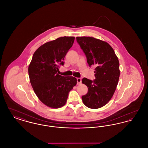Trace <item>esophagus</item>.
<instances>
[{"label": "esophagus", "mask_w": 148, "mask_h": 148, "mask_svg": "<svg viewBox=\"0 0 148 148\" xmlns=\"http://www.w3.org/2000/svg\"><path fill=\"white\" fill-rule=\"evenodd\" d=\"M77 85L80 84H81V83H82V79H81V78L78 77V78L77 79Z\"/></svg>", "instance_id": "34e87169"}]
</instances>
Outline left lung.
Instances as JSON below:
<instances>
[{"instance_id": "obj_1", "label": "left lung", "mask_w": 148, "mask_h": 148, "mask_svg": "<svg viewBox=\"0 0 148 148\" xmlns=\"http://www.w3.org/2000/svg\"><path fill=\"white\" fill-rule=\"evenodd\" d=\"M77 41L89 66L95 67V80L82 79V83L88 89L87 94L82 96V100L88 108L98 109L106 106L116 90L120 76L119 60L106 42L90 36H77Z\"/></svg>"}]
</instances>
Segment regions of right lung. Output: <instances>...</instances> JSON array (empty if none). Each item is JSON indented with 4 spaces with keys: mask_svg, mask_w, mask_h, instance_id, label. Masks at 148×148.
<instances>
[{
    "mask_svg": "<svg viewBox=\"0 0 148 148\" xmlns=\"http://www.w3.org/2000/svg\"><path fill=\"white\" fill-rule=\"evenodd\" d=\"M74 39V36H64L44 43L34 52L29 65V77L34 92L50 108L63 106L69 92L77 83L75 77H63L58 73Z\"/></svg>",
    "mask_w": 148,
    "mask_h": 148,
    "instance_id": "add662e5",
    "label": "right lung"
}]
</instances>
